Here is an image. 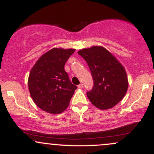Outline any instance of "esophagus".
<instances>
[{"label":"esophagus","mask_w":154,"mask_h":154,"mask_svg":"<svg viewBox=\"0 0 154 154\" xmlns=\"http://www.w3.org/2000/svg\"><path fill=\"white\" fill-rule=\"evenodd\" d=\"M77 87H78V88H83V84H82V83H81V84H79L78 86H77Z\"/></svg>","instance_id":"34e87169"}]
</instances>
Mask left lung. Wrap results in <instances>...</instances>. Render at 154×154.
<instances>
[{"mask_svg":"<svg viewBox=\"0 0 154 154\" xmlns=\"http://www.w3.org/2000/svg\"><path fill=\"white\" fill-rule=\"evenodd\" d=\"M85 60L93 79V87L87 95L95 107L106 110L124 98L128 88L126 72L112 54L101 46L78 51Z\"/></svg>","mask_w":154,"mask_h":154,"instance_id":"8db88e82","label":"left lung"}]
</instances>
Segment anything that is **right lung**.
Masks as SVG:
<instances>
[{"mask_svg":"<svg viewBox=\"0 0 154 154\" xmlns=\"http://www.w3.org/2000/svg\"><path fill=\"white\" fill-rule=\"evenodd\" d=\"M75 51V49H51L31 69L28 79L29 91L33 101L42 110L58 114L68 107L77 86L69 80L64 65Z\"/></svg>","mask_w":154,"mask_h":154,"instance_id":"obj_1","label":"right lung"}]
</instances>
